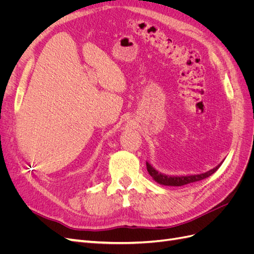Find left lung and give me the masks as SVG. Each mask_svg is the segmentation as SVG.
<instances>
[{
  "mask_svg": "<svg viewBox=\"0 0 254 254\" xmlns=\"http://www.w3.org/2000/svg\"><path fill=\"white\" fill-rule=\"evenodd\" d=\"M220 165H221V163L215 168H213V170L206 172L204 174L172 177V176H166V175H163L161 173H158L148 162H146L147 172L149 173V175L152 177L153 179H155L160 184H164V186H171V187H181V186H186V184H189V183H193L196 181H200L202 179H205V178H207V177H210L211 175H213L215 172H216Z\"/></svg>",
  "mask_w": 254,
  "mask_h": 254,
  "instance_id": "obj_1",
  "label": "left lung"
}]
</instances>
